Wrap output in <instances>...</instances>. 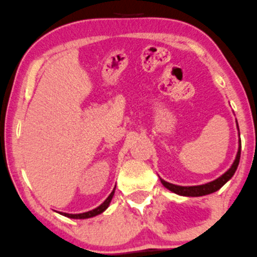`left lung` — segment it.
<instances>
[{
    "label": "left lung",
    "instance_id": "1",
    "mask_svg": "<svg viewBox=\"0 0 257 257\" xmlns=\"http://www.w3.org/2000/svg\"><path fill=\"white\" fill-rule=\"evenodd\" d=\"M237 125V121H236ZM237 131H239V126H237ZM240 137V133H239ZM240 154H241V140L239 139V148H237V153L235 156V160L231 164V166L229 167V170H226L221 176L215 178L214 181H210V182L204 183V185H198V186H178L174 185V183H170L167 181L160 178L161 183L164 185V187H166L167 190L171 191V192L178 194V196H185V197H201L206 196V194H210L213 192H217L218 190H220L231 177L235 174L237 165L240 161Z\"/></svg>",
    "mask_w": 257,
    "mask_h": 257
}]
</instances>
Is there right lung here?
<instances>
[{
    "mask_svg": "<svg viewBox=\"0 0 257 257\" xmlns=\"http://www.w3.org/2000/svg\"><path fill=\"white\" fill-rule=\"evenodd\" d=\"M114 191H115V187L113 188L112 192H110L109 196L107 197L106 201H104L102 204H99V206L97 208H94V209H92V210H88V212H85V213H77V214H71V213H64V212H58V213H59V214L64 215V217L71 218V219H87V218L96 217V215L103 213L104 210H106L107 208L109 207L110 201H112L113 196H114Z\"/></svg>",
    "mask_w": 257,
    "mask_h": 257,
    "instance_id": "1",
    "label": "right lung"
}]
</instances>
